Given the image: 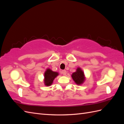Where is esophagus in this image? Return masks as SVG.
I'll return each instance as SVG.
<instances>
[{
  "label": "esophagus",
  "mask_w": 124,
  "mask_h": 124,
  "mask_svg": "<svg viewBox=\"0 0 124 124\" xmlns=\"http://www.w3.org/2000/svg\"><path fill=\"white\" fill-rule=\"evenodd\" d=\"M67 73V71L65 70H63L62 71V74L63 76H66Z\"/></svg>",
  "instance_id": "1"
}]
</instances>
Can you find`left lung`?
Instances as JSON below:
<instances>
[{
    "mask_svg": "<svg viewBox=\"0 0 124 124\" xmlns=\"http://www.w3.org/2000/svg\"><path fill=\"white\" fill-rule=\"evenodd\" d=\"M71 77L73 80L77 85L82 84L85 80L84 73L80 67H78L76 72H73L71 75Z\"/></svg>",
    "mask_w": 124,
    "mask_h": 124,
    "instance_id": "1",
    "label": "left lung"
}]
</instances>
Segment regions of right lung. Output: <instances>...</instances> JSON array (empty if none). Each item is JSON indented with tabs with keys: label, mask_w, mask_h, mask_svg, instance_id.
Returning a JSON list of instances; mask_svg holds the SVG:
<instances>
[{
	"label": "right lung",
	"mask_w": 124,
	"mask_h": 124,
	"mask_svg": "<svg viewBox=\"0 0 124 124\" xmlns=\"http://www.w3.org/2000/svg\"><path fill=\"white\" fill-rule=\"evenodd\" d=\"M59 75L57 72H54L51 69L47 68L44 74V83L46 86H49L53 84L54 78Z\"/></svg>",
	"instance_id": "obj_1"
}]
</instances>
